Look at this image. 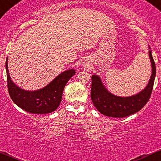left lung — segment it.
Masks as SVG:
<instances>
[{"instance_id":"obj_1","label":"left lung","mask_w":161,"mask_h":161,"mask_svg":"<svg viewBox=\"0 0 161 161\" xmlns=\"http://www.w3.org/2000/svg\"><path fill=\"white\" fill-rule=\"evenodd\" d=\"M149 59L151 66V75L147 86L136 95L122 97L113 94L104 86L98 75L92 76V101L97 110L104 116L122 118L139 111L146 104L152 92L156 75V66L148 45Z\"/></svg>"}]
</instances>
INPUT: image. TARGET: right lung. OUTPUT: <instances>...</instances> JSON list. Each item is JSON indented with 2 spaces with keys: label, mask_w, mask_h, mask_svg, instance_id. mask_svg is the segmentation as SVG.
Returning <instances> with one entry per match:
<instances>
[{
  "label": "right lung",
  "mask_w": 161,
  "mask_h": 161,
  "mask_svg": "<svg viewBox=\"0 0 161 161\" xmlns=\"http://www.w3.org/2000/svg\"><path fill=\"white\" fill-rule=\"evenodd\" d=\"M6 71L7 88L11 99L23 110L36 114H49L57 110L61 102L64 87L75 73L74 69L65 70L46 86L35 91H29L21 88L13 82L8 70L7 58Z\"/></svg>",
  "instance_id": "add662e5"
}]
</instances>
